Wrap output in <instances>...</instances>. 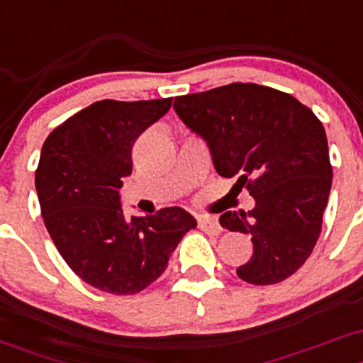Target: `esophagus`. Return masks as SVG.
Returning a JSON list of instances; mask_svg holds the SVG:
<instances>
[{
	"instance_id": "obj_1",
	"label": "esophagus",
	"mask_w": 363,
	"mask_h": 363,
	"mask_svg": "<svg viewBox=\"0 0 363 363\" xmlns=\"http://www.w3.org/2000/svg\"><path fill=\"white\" fill-rule=\"evenodd\" d=\"M199 228H201L202 232H206V233H214V235H218V233L221 232L220 223H218V221L211 216H201V218H199Z\"/></svg>"
}]
</instances>
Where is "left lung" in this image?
Masks as SVG:
<instances>
[{"label": "left lung", "mask_w": 363, "mask_h": 363, "mask_svg": "<svg viewBox=\"0 0 363 363\" xmlns=\"http://www.w3.org/2000/svg\"><path fill=\"white\" fill-rule=\"evenodd\" d=\"M173 107L208 143L218 174L237 178L256 201L251 211L220 216L255 247L237 275L255 286L286 280L317 244L333 185L322 123L289 93L255 83L177 96Z\"/></svg>", "instance_id": "left-lung-1"}]
</instances>
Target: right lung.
<instances>
[{
	"label": "right lung",
	"instance_id": "right-lung-1",
	"mask_svg": "<svg viewBox=\"0 0 363 363\" xmlns=\"http://www.w3.org/2000/svg\"><path fill=\"white\" fill-rule=\"evenodd\" d=\"M171 100H100L57 126L43 145L36 190L45 227L74 274L108 294L150 286L197 227L178 206L131 218L121 206L136 138L169 111Z\"/></svg>",
	"mask_w": 363,
	"mask_h": 363
}]
</instances>
